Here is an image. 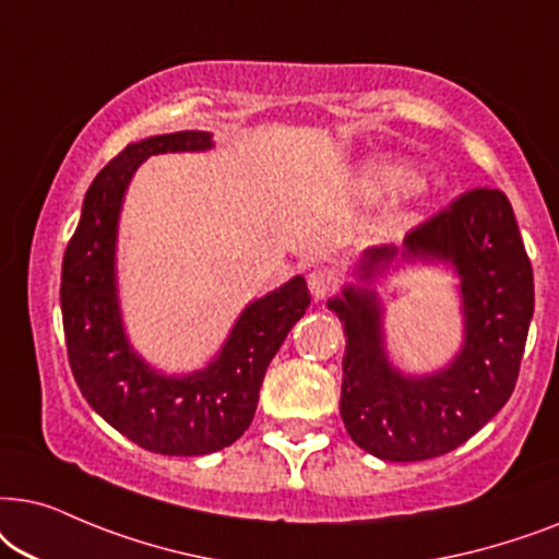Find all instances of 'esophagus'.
Here are the masks:
<instances>
[{
  "instance_id": "1",
  "label": "esophagus",
  "mask_w": 559,
  "mask_h": 559,
  "mask_svg": "<svg viewBox=\"0 0 559 559\" xmlns=\"http://www.w3.org/2000/svg\"><path fill=\"white\" fill-rule=\"evenodd\" d=\"M337 288H340V278L337 273L330 271V267H314V271L309 273V292L317 301L332 296Z\"/></svg>"
}]
</instances>
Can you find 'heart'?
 I'll list each match as a JSON object with an SVG mask.
<instances>
[{
  "label": "heart",
  "mask_w": 559,
  "mask_h": 559,
  "mask_svg": "<svg viewBox=\"0 0 559 559\" xmlns=\"http://www.w3.org/2000/svg\"><path fill=\"white\" fill-rule=\"evenodd\" d=\"M366 181L373 186L378 191H389V193H408L416 189V176L414 170H408L404 166H396V163H373L366 170Z\"/></svg>",
  "instance_id": "obj_1"
}]
</instances>
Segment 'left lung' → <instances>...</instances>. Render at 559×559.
<instances>
[{
  "mask_svg": "<svg viewBox=\"0 0 559 559\" xmlns=\"http://www.w3.org/2000/svg\"><path fill=\"white\" fill-rule=\"evenodd\" d=\"M402 259H444L461 275L464 349L440 374L404 377L382 345V308L369 288ZM362 286L326 301L340 317V414L357 448L391 463L440 457L471 440L513 393L534 314V273L511 202L498 189H473L404 237V248H368Z\"/></svg>",
  "mask_w": 559,
  "mask_h": 559,
  "instance_id": "obj_1",
  "label": "left lung"
}]
</instances>
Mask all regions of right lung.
Here are the masks:
<instances>
[{"label": "right lung", "mask_w": 559, "mask_h": 559, "mask_svg": "<svg viewBox=\"0 0 559 559\" xmlns=\"http://www.w3.org/2000/svg\"><path fill=\"white\" fill-rule=\"evenodd\" d=\"M199 130L130 143L88 186L63 255L61 311L71 373L88 406L128 440L160 455H210L240 440L255 416L273 355L311 304L301 275L252 301L210 366L163 376L130 347L117 301V222L143 160L160 153L210 151Z\"/></svg>", "instance_id": "right-lung-1"}]
</instances>
